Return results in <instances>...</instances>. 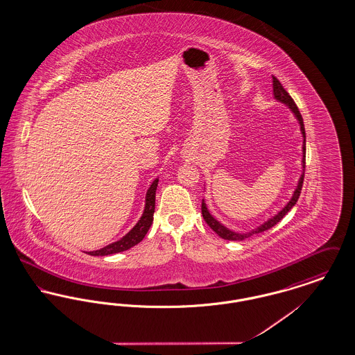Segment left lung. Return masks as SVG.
<instances>
[{
	"mask_svg": "<svg viewBox=\"0 0 355 355\" xmlns=\"http://www.w3.org/2000/svg\"><path fill=\"white\" fill-rule=\"evenodd\" d=\"M272 94H274V98L284 105H286L287 107L291 110V113L294 114L295 119L298 121L300 123V128H301V135L304 137V142H302V173H301V177L298 180V184L295 186L294 191H293V196L291 198L288 200V202L277 213L274 214L272 217H270L269 220H265L263 223H261L259 226H257L255 229H252L250 232H246V233H238L234 230H230L229 227H226L223 223H220V220H217L216 217L211 216V213L209 211L207 206L205 200H202V216L203 220H206V223L223 239H227V241H242L245 238H249V236H253V234H258V233H262V232H266L269 230L270 227H272L274 225H277L279 220H282L287 213L293 209V206L297 203L298 198H300V194H301V190H302V185H304V161H306V133H304V119L295 105L294 100L290 97V94L287 93L286 90L284 89V86L281 85V83L272 76Z\"/></svg>",
	"mask_w": 355,
	"mask_h": 355,
	"instance_id": "left-lung-1",
	"label": "left lung"
}]
</instances>
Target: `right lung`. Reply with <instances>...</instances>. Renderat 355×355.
I'll return each mask as SVG.
<instances>
[{
	"label": "right lung",
	"mask_w": 355,
	"mask_h": 355,
	"mask_svg": "<svg viewBox=\"0 0 355 355\" xmlns=\"http://www.w3.org/2000/svg\"><path fill=\"white\" fill-rule=\"evenodd\" d=\"M158 185V178H155L152 182L150 187L146 191L145 197V207L142 211L141 218L135 223V227L125 236H122L119 241L109 243L107 246L102 248L100 250L89 252L90 255H109V254L121 253L125 250H129L130 248L139 243L150 229L153 223V214H154V207H155V190Z\"/></svg>",
	"instance_id": "add662e5"
}]
</instances>
